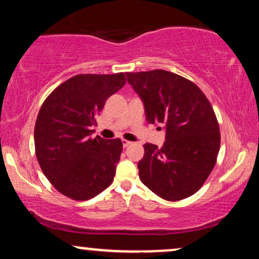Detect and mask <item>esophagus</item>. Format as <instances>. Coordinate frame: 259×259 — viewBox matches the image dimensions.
Here are the masks:
<instances>
[{
  "label": "esophagus",
  "mask_w": 259,
  "mask_h": 259,
  "mask_svg": "<svg viewBox=\"0 0 259 259\" xmlns=\"http://www.w3.org/2000/svg\"><path fill=\"white\" fill-rule=\"evenodd\" d=\"M130 145H132V142H130V141H127V140H123V146H124V147H127V146H130Z\"/></svg>",
  "instance_id": "34e87169"
}]
</instances>
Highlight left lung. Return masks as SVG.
<instances>
[{"mask_svg":"<svg viewBox=\"0 0 259 259\" xmlns=\"http://www.w3.org/2000/svg\"><path fill=\"white\" fill-rule=\"evenodd\" d=\"M145 106L146 119L162 124V148L145 144L138 163L140 180L167 201H179L201 189L214 168L221 133L209 101L197 85L163 69L125 73Z\"/></svg>","mask_w":259,"mask_h":259,"instance_id":"left-lung-1","label":"left lung"}]
</instances>
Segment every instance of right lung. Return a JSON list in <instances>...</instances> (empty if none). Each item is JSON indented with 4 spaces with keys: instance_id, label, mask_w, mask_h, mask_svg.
I'll use <instances>...</instances> for the list:
<instances>
[{
    "instance_id": "add662e5",
    "label": "right lung",
    "mask_w": 259,
    "mask_h": 259,
    "mask_svg": "<svg viewBox=\"0 0 259 259\" xmlns=\"http://www.w3.org/2000/svg\"><path fill=\"white\" fill-rule=\"evenodd\" d=\"M124 85V73L79 74L56 88L41 106L35 152L45 177L67 197L90 200L112 184L123 142L91 135L107 99Z\"/></svg>"
}]
</instances>
